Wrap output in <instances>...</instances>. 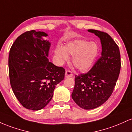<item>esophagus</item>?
<instances>
[{"label": "esophagus", "instance_id": "1", "mask_svg": "<svg viewBox=\"0 0 132 132\" xmlns=\"http://www.w3.org/2000/svg\"><path fill=\"white\" fill-rule=\"evenodd\" d=\"M65 76L66 78L68 77H72L73 76V73H72L70 70H67L65 71Z\"/></svg>", "mask_w": 132, "mask_h": 132}]
</instances>
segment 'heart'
Masks as SVG:
<instances>
[{
  "label": "heart",
  "instance_id": "1",
  "mask_svg": "<svg viewBox=\"0 0 132 132\" xmlns=\"http://www.w3.org/2000/svg\"><path fill=\"white\" fill-rule=\"evenodd\" d=\"M99 53L98 44L86 40H75L68 43L65 47L59 45L55 50L56 56L61 63L69 60V55L73 56V65L80 72H86L92 67Z\"/></svg>",
  "mask_w": 132,
  "mask_h": 132
}]
</instances>
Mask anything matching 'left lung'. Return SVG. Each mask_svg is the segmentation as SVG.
<instances>
[{
  "mask_svg": "<svg viewBox=\"0 0 132 132\" xmlns=\"http://www.w3.org/2000/svg\"><path fill=\"white\" fill-rule=\"evenodd\" d=\"M100 39L102 54L91 70L75 75L72 99L80 107L91 110L102 105L113 92L120 71L119 48L105 32L90 29Z\"/></svg>",
  "mask_w": 132,
  "mask_h": 132,
  "instance_id": "obj_1",
  "label": "left lung"
}]
</instances>
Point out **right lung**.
Instances as JSON below:
<instances>
[{"instance_id": "1", "label": "right lung", "mask_w": 132, "mask_h": 132, "mask_svg": "<svg viewBox=\"0 0 132 132\" xmlns=\"http://www.w3.org/2000/svg\"><path fill=\"white\" fill-rule=\"evenodd\" d=\"M48 34L27 31L17 37L10 48L9 70L12 89L26 109L39 110L52 100L56 85L64 79L65 71L48 60L51 44Z\"/></svg>"}]
</instances>
